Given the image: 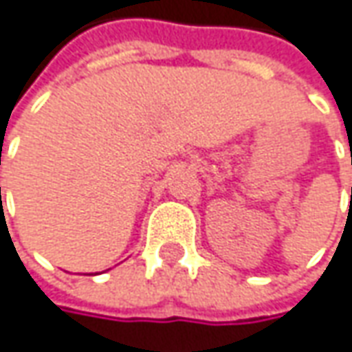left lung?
<instances>
[{
	"mask_svg": "<svg viewBox=\"0 0 352 352\" xmlns=\"http://www.w3.org/2000/svg\"><path fill=\"white\" fill-rule=\"evenodd\" d=\"M351 161H352V159H351Z\"/></svg>",
	"mask_w": 352,
	"mask_h": 352,
	"instance_id": "left-lung-1",
	"label": "left lung"
}]
</instances>
